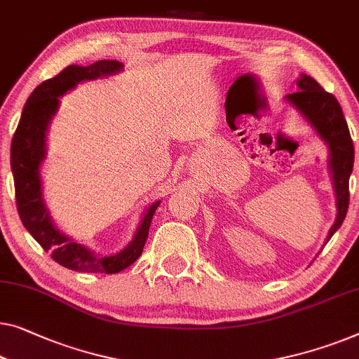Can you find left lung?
I'll use <instances>...</instances> for the list:
<instances>
[{
	"label": "left lung",
	"instance_id": "obj_1",
	"mask_svg": "<svg viewBox=\"0 0 359 359\" xmlns=\"http://www.w3.org/2000/svg\"><path fill=\"white\" fill-rule=\"evenodd\" d=\"M296 86L299 90L290 93L285 97V100L308 121L329 150L327 167L330 171L337 205L335 222L325 238V243H329L334 233L344 223L348 210V202H350L348 181H350L353 163H355V147H353L350 129H348L344 111L337 98L322 89L308 74H301L296 81Z\"/></svg>",
	"mask_w": 359,
	"mask_h": 359
}]
</instances>
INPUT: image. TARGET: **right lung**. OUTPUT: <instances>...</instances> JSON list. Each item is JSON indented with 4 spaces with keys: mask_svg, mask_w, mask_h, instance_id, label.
<instances>
[{
    "mask_svg": "<svg viewBox=\"0 0 359 359\" xmlns=\"http://www.w3.org/2000/svg\"><path fill=\"white\" fill-rule=\"evenodd\" d=\"M123 71V63L100 60L89 66L71 65L35 89L25 102L11 142V170L15 204L22 225L60 266L89 273H118L137 261L149 236V226L162 201L149 204L133 240L119 252L97 254L55 225L43 199L40 167L46 158V134L60 108V98L86 81L103 79Z\"/></svg>",
    "mask_w": 359,
    "mask_h": 359,
    "instance_id": "obj_1",
    "label": "right lung"
}]
</instances>
